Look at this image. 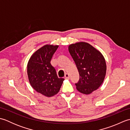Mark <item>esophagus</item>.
Instances as JSON below:
<instances>
[{
	"label": "esophagus",
	"instance_id": "obj_1",
	"mask_svg": "<svg viewBox=\"0 0 130 130\" xmlns=\"http://www.w3.org/2000/svg\"><path fill=\"white\" fill-rule=\"evenodd\" d=\"M65 79H69V75L68 74H65Z\"/></svg>",
	"mask_w": 130,
	"mask_h": 130
}]
</instances>
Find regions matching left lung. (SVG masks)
I'll list each match as a JSON object with an SVG mask.
<instances>
[{
	"mask_svg": "<svg viewBox=\"0 0 130 130\" xmlns=\"http://www.w3.org/2000/svg\"><path fill=\"white\" fill-rule=\"evenodd\" d=\"M69 51L79 73L76 89L84 94H89L103 83L106 74V63L100 51L90 44L77 42L69 46Z\"/></svg>",
	"mask_w": 130,
	"mask_h": 130,
	"instance_id": "obj_1",
	"label": "left lung"
}]
</instances>
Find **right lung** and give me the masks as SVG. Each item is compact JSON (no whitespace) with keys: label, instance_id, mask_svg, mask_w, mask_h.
Returning <instances> with one entry per match:
<instances>
[{"label":"right lung","instance_id":"obj_1","mask_svg":"<svg viewBox=\"0 0 130 130\" xmlns=\"http://www.w3.org/2000/svg\"><path fill=\"white\" fill-rule=\"evenodd\" d=\"M59 46L46 45L34 53L27 64V74L34 89L47 97L59 92L64 79L59 78L50 61Z\"/></svg>","mask_w":130,"mask_h":130}]
</instances>
